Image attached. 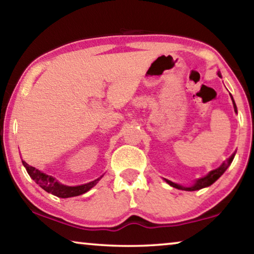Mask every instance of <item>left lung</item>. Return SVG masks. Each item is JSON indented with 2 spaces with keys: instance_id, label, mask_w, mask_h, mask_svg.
Here are the masks:
<instances>
[{
  "instance_id": "left-lung-1",
  "label": "left lung",
  "mask_w": 254,
  "mask_h": 254,
  "mask_svg": "<svg viewBox=\"0 0 254 254\" xmlns=\"http://www.w3.org/2000/svg\"><path fill=\"white\" fill-rule=\"evenodd\" d=\"M218 75L220 76V73H218ZM232 100H233V104H234V110H235V112H237L236 105H235L234 99H233V97H232ZM234 156H235V154H233V155H232L231 157H229V158L226 160V162H224L223 164H221L218 168H216V170L211 171L207 176H204V178L199 179V180L196 181V182H195L194 184H193L192 187H190V188L182 187V185H179V184H176V183H173V182H171V181H168V180H165V181H166V182H167L168 184H170L171 187L175 188V189H179V190H185V191H195V190H200V189L207 188V187H209V185H211L212 183L216 182V181L218 180V179L220 178V176L224 174V172L227 170L229 165H231V163L233 162V159H234Z\"/></svg>"
}]
</instances>
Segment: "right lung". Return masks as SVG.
I'll list each match as a JSON object with an SVG mask.
<instances>
[{
  "instance_id": "obj_1",
  "label": "right lung",
  "mask_w": 254,
  "mask_h": 254,
  "mask_svg": "<svg viewBox=\"0 0 254 254\" xmlns=\"http://www.w3.org/2000/svg\"><path fill=\"white\" fill-rule=\"evenodd\" d=\"M23 166L26 167L28 174L31 179H33L36 183H37L40 188L44 189L46 192L52 193L59 198H70V196H76L80 194H83L87 191H89L92 187H95L96 184L98 183L100 180L97 179L92 182H89L83 185H79V187H66V185L60 184L58 181L52 176L45 174V173H42L38 170H36L35 167L28 165L26 162H22Z\"/></svg>"
}]
</instances>
